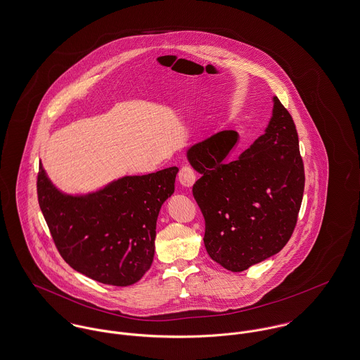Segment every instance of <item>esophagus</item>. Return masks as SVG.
I'll list each match as a JSON object with an SVG mask.
<instances>
[{
  "label": "esophagus",
  "instance_id": "1",
  "mask_svg": "<svg viewBox=\"0 0 360 360\" xmlns=\"http://www.w3.org/2000/svg\"><path fill=\"white\" fill-rule=\"evenodd\" d=\"M178 179H179V184L184 186V188H192L198 179V174L196 171L189 167V165H185L179 169V174H178Z\"/></svg>",
  "mask_w": 360,
  "mask_h": 360
}]
</instances>
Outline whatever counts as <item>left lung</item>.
Listing matches in <instances>:
<instances>
[{"instance_id": "1", "label": "left lung", "mask_w": 360, "mask_h": 360, "mask_svg": "<svg viewBox=\"0 0 360 360\" xmlns=\"http://www.w3.org/2000/svg\"><path fill=\"white\" fill-rule=\"evenodd\" d=\"M235 143L231 131H221L192 145L186 156L201 174L193 196L205 221V250L225 269L243 272L291 238L305 174L295 124L276 96L265 134L229 161Z\"/></svg>"}]
</instances>
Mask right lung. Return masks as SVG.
Returning a JSON list of instances; mask_svg holds the SVG:
<instances>
[{
	"label": "right lung",
	"mask_w": 360,
	"mask_h": 360,
	"mask_svg": "<svg viewBox=\"0 0 360 360\" xmlns=\"http://www.w3.org/2000/svg\"><path fill=\"white\" fill-rule=\"evenodd\" d=\"M176 167L122 176L86 195L60 192L40 164L42 215L62 258L77 272L110 285H131L155 257L161 205L175 189Z\"/></svg>",
	"instance_id": "1"
}]
</instances>
